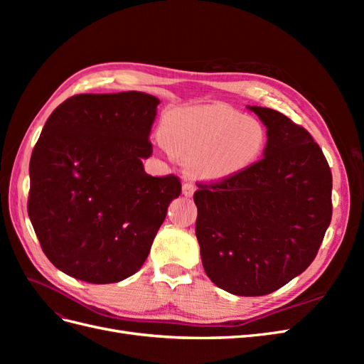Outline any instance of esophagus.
<instances>
[{"instance_id":"esophagus-1","label":"esophagus","mask_w":364,"mask_h":364,"mask_svg":"<svg viewBox=\"0 0 364 364\" xmlns=\"http://www.w3.org/2000/svg\"><path fill=\"white\" fill-rule=\"evenodd\" d=\"M194 191H196V186L193 185V183H183L182 185V194L185 196V197H191L193 194H194Z\"/></svg>"}]
</instances>
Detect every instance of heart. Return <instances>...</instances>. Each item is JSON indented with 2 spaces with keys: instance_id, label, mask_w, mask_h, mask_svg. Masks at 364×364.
Returning <instances> with one entry per match:
<instances>
[{
  "instance_id": "b5f03b06",
  "label": "heart",
  "mask_w": 364,
  "mask_h": 364,
  "mask_svg": "<svg viewBox=\"0 0 364 364\" xmlns=\"http://www.w3.org/2000/svg\"><path fill=\"white\" fill-rule=\"evenodd\" d=\"M159 138L170 155L185 161L186 173L203 182H223L250 170L269 144L261 119L225 105L170 112Z\"/></svg>"
}]
</instances>
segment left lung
Wrapping results in <instances>:
<instances>
[{
  "mask_svg": "<svg viewBox=\"0 0 364 364\" xmlns=\"http://www.w3.org/2000/svg\"><path fill=\"white\" fill-rule=\"evenodd\" d=\"M269 132L264 158L232 179L199 185L196 237L217 287L264 296L310 266L331 223L333 176L308 132L278 111L247 106Z\"/></svg>",
  "mask_w": 364,
  "mask_h": 364,
  "instance_id": "left-lung-1",
  "label": "left lung"
}]
</instances>
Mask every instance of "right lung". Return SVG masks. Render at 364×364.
Masks as SVG:
<instances>
[{
  "mask_svg": "<svg viewBox=\"0 0 364 364\" xmlns=\"http://www.w3.org/2000/svg\"><path fill=\"white\" fill-rule=\"evenodd\" d=\"M138 91L79 94L54 109L30 159L28 217L47 258L68 277L112 284L136 273L181 194L142 159L158 112Z\"/></svg>",
  "mask_w": 364,
  "mask_h": 364,
  "instance_id": "add662e5",
  "label": "right lung"
}]
</instances>
